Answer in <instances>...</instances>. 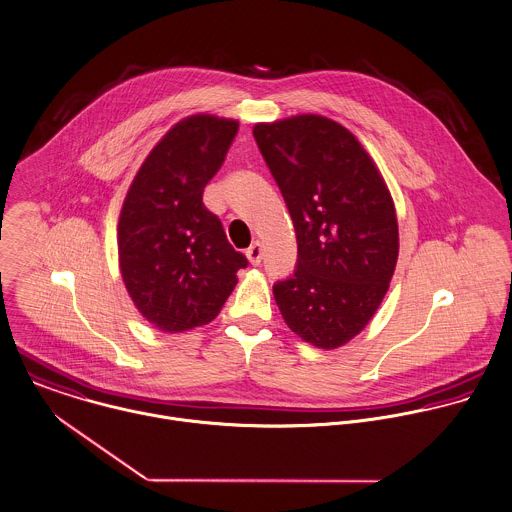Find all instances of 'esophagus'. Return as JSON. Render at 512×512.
Here are the masks:
<instances>
[{
    "instance_id": "34e87169",
    "label": "esophagus",
    "mask_w": 512,
    "mask_h": 512,
    "mask_svg": "<svg viewBox=\"0 0 512 512\" xmlns=\"http://www.w3.org/2000/svg\"><path fill=\"white\" fill-rule=\"evenodd\" d=\"M247 259L251 265H259L263 259V245L259 241H255L249 249H247Z\"/></svg>"
}]
</instances>
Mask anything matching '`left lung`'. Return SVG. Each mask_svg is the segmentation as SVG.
<instances>
[{
    "instance_id": "obj_1",
    "label": "left lung",
    "mask_w": 512,
    "mask_h": 512,
    "mask_svg": "<svg viewBox=\"0 0 512 512\" xmlns=\"http://www.w3.org/2000/svg\"><path fill=\"white\" fill-rule=\"evenodd\" d=\"M253 135L297 235L295 275L273 287L277 307L305 343L343 347L373 319L397 267L391 191L361 141L325 115L255 123Z\"/></svg>"
}]
</instances>
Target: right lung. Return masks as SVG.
<instances>
[{
    "label": "right lung",
    "instance_id": "obj_1",
    "mask_svg": "<svg viewBox=\"0 0 512 512\" xmlns=\"http://www.w3.org/2000/svg\"><path fill=\"white\" fill-rule=\"evenodd\" d=\"M239 121L209 113L177 121L135 173L117 223L123 285L163 333L211 323L247 267L203 189L225 161Z\"/></svg>",
    "mask_w": 512,
    "mask_h": 512
}]
</instances>
